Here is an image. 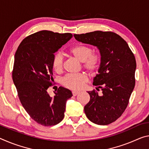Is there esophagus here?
<instances>
[{
  "label": "esophagus",
  "instance_id": "34e87169",
  "mask_svg": "<svg viewBox=\"0 0 149 149\" xmlns=\"http://www.w3.org/2000/svg\"><path fill=\"white\" fill-rule=\"evenodd\" d=\"M78 93H79L78 91H72V94H73V95H74V96H76Z\"/></svg>",
  "mask_w": 149,
  "mask_h": 149
}]
</instances>
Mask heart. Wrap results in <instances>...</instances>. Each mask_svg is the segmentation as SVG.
Wrapping results in <instances>:
<instances>
[{"mask_svg":"<svg viewBox=\"0 0 149 149\" xmlns=\"http://www.w3.org/2000/svg\"><path fill=\"white\" fill-rule=\"evenodd\" d=\"M70 54L79 62H83L85 69L93 72L97 69L100 62V56L92 52L90 47L84 44H77L72 47L70 50ZM52 66L56 72H61L63 68V58L60 53L54 55L52 60ZM88 80L87 75L82 73L77 74L65 75L62 79L63 86L73 90H79L84 87Z\"/></svg>","mask_w":149,"mask_h":149,"instance_id":"heart-1","label":"heart"}]
</instances>
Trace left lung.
<instances>
[{
    "instance_id": "left-lung-1",
    "label": "left lung",
    "mask_w": 149,
    "mask_h": 149,
    "mask_svg": "<svg viewBox=\"0 0 149 149\" xmlns=\"http://www.w3.org/2000/svg\"><path fill=\"white\" fill-rule=\"evenodd\" d=\"M74 36L77 41L96 46L101 55L93 84L101 89L102 94L98 95L95 90L87 92L90 100L84 107L85 113L95 124L111 123L125 111L135 85L134 54L127 42L114 32L98 30Z\"/></svg>"
}]
</instances>
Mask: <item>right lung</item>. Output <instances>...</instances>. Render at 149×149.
Wrapping results in <instances>:
<instances>
[{"mask_svg": "<svg viewBox=\"0 0 149 149\" xmlns=\"http://www.w3.org/2000/svg\"><path fill=\"white\" fill-rule=\"evenodd\" d=\"M42 30L25 38L15 56L13 79L23 107L32 119L44 126L58 124L64 117L66 101L72 91L60 87L55 95L47 89L52 85L54 53L72 38Z\"/></svg>", "mask_w": 149, "mask_h": 149, "instance_id": "right-lung-1", "label": "right lung"}]
</instances>
